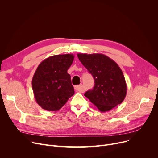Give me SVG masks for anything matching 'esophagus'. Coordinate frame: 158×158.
I'll use <instances>...</instances> for the list:
<instances>
[{
	"label": "esophagus",
	"instance_id": "1",
	"mask_svg": "<svg viewBox=\"0 0 158 158\" xmlns=\"http://www.w3.org/2000/svg\"><path fill=\"white\" fill-rule=\"evenodd\" d=\"M74 89L75 90L77 91V92H83V88L82 85H78L74 86Z\"/></svg>",
	"mask_w": 158,
	"mask_h": 158
}]
</instances>
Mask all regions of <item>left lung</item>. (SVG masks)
<instances>
[{
    "mask_svg": "<svg viewBox=\"0 0 158 158\" xmlns=\"http://www.w3.org/2000/svg\"><path fill=\"white\" fill-rule=\"evenodd\" d=\"M80 61L94 78L93 89L84 95L102 112L110 111L125 99L127 86L122 70L107 56L78 53Z\"/></svg>",
    "mask_w": 158,
    "mask_h": 158,
    "instance_id": "8db88e82",
    "label": "left lung"
}]
</instances>
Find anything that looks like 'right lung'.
Listing matches in <instances>:
<instances>
[{"label":"right lung","mask_w":158,"mask_h":158,"mask_svg":"<svg viewBox=\"0 0 158 158\" xmlns=\"http://www.w3.org/2000/svg\"><path fill=\"white\" fill-rule=\"evenodd\" d=\"M73 54L56 55L43 60L32 78L36 102L48 111H56L74 94L67 70L73 64Z\"/></svg>","instance_id":"1"}]
</instances>
